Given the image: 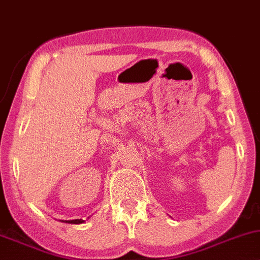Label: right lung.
Returning <instances> with one entry per match:
<instances>
[{
	"label": "right lung",
	"mask_w": 260,
	"mask_h": 260,
	"mask_svg": "<svg viewBox=\"0 0 260 260\" xmlns=\"http://www.w3.org/2000/svg\"><path fill=\"white\" fill-rule=\"evenodd\" d=\"M60 222L69 223V224H83L85 223L84 219H70V220H60Z\"/></svg>",
	"instance_id": "obj_1"
}]
</instances>
